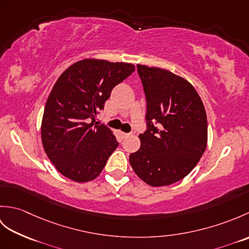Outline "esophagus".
Masks as SVG:
<instances>
[{"label":"esophagus","mask_w":249,"mask_h":249,"mask_svg":"<svg viewBox=\"0 0 249 249\" xmlns=\"http://www.w3.org/2000/svg\"><path fill=\"white\" fill-rule=\"evenodd\" d=\"M129 136H131V134H126V133H122V137H123V138H127V137H129Z\"/></svg>","instance_id":"obj_1"}]
</instances>
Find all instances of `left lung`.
<instances>
[{
	"label": "left lung",
	"instance_id": "left-lung-1",
	"mask_svg": "<svg viewBox=\"0 0 249 249\" xmlns=\"http://www.w3.org/2000/svg\"><path fill=\"white\" fill-rule=\"evenodd\" d=\"M146 98L147 130L140 149L129 155L135 173L153 187L184 178L200 160L208 143L202 100L186 79L160 67L137 65ZM153 121L159 123L156 128Z\"/></svg>",
	"mask_w": 249,
	"mask_h": 249
}]
</instances>
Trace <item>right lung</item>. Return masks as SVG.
I'll list each match as a JSON object with an SVG mask.
<instances>
[{"label":"right lung","mask_w":249,"mask_h":249,"mask_svg":"<svg viewBox=\"0 0 249 249\" xmlns=\"http://www.w3.org/2000/svg\"><path fill=\"white\" fill-rule=\"evenodd\" d=\"M135 71L125 62L84 59L63 71L49 94L41 120V142L55 169L77 183L96 178L119 143L97 125L111 91ZM92 122H90V120Z\"/></svg>","instance_id":"1"}]
</instances>
